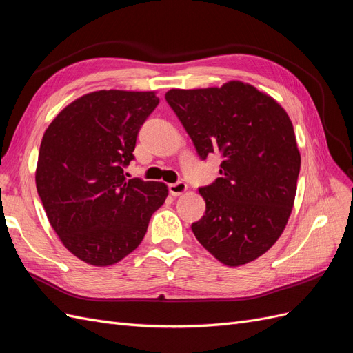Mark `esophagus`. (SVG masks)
Segmentation results:
<instances>
[{
  "label": "esophagus",
  "instance_id": "34e87169",
  "mask_svg": "<svg viewBox=\"0 0 353 353\" xmlns=\"http://www.w3.org/2000/svg\"><path fill=\"white\" fill-rule=\"evenodd\" d=\"M168 188H169V192L176 197V196H181L182 192H185L188 187L184 181H178V182H175V184H169Z\"/></svg>",
  "mask_w": 353,
  "mask_h": 353
}]
</instances>
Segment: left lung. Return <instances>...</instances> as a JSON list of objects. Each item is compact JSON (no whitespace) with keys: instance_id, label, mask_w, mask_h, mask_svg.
I'll return each mask as SVG.
<instances>
[{"instance_id":"left-lung-1","label":"left lung","mask_w":353,"mask_h":353,"mask_svg":"<svg viewBox=\"0 0 353 353\" xmlns=\"http://www.w3.org/2000/svg\"><path fill=\"white\" fill-rule=\"evenodd\" d=\"M165 99L201 161L222 156L221 176L199 191L205 214L191 229L230 267L259 259L282 235L295 201L301 154L285 109L251 84L172 89Z\"/></svg>"}]
</instances>
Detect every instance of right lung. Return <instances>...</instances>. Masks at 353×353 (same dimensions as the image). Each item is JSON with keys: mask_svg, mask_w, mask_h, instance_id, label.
<instances>
[{"mask_svg": "<svg viewBox=\"0 0 353 353\" xmlns=\"http://www.w3.org/2000/svg\"><path fill=\"white\" fill-rule=\"evenodd\" d=\"M157 103L154 92H93L45 131L36 188L61 242L84 263L111 265L134 251L168 197L163 182L124 175Z\"/></svg>", "mask_w": 353, "mask_h": 353, "instance_id": "1", "label": "right lung"}]
</instances>
